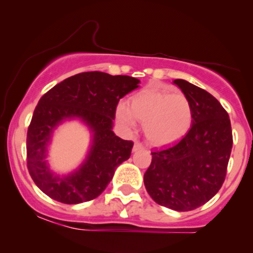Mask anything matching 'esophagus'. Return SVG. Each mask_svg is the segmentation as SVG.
Instances as JSON below:
<instances>
[{
	"label": "esophagus",
	"mask_w": 253,
	"mask_h": 253,
	"mask_svg": "<svg viewBox=\"0 0 253 253\" xmlns=\"http://www.w3.org/2000/svg\"><path fill=\"white\" fill-rule=\"evenodd\" d=\"M140 150H144L143 145H141L140 143H138V141H135L134 146H133V152H136V151H140Z\"/></svg>",
	"instance_id": "34e87169"
}]
</instances>
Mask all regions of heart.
Segmentation results:
<instances>
[{"mask_svg": "<svg viewBox=\"0 0 253 253\" xmlns=\"http://www.w3.org/2000/svg\"><path fill=\"white\" fill-rule=\"evenodd\" d=\"M118 121L126 128H133L135 120L144 124L147 141L153 146H167L182 139L193 123L189 98L182 92L158 90L153 86L141 90L130 98L129 107L119 103Z\"/></svg>", "mask_w": 253, "mask_h": 253, "instance_id": "b5f03b06", "label": "heart"}]
</instances>
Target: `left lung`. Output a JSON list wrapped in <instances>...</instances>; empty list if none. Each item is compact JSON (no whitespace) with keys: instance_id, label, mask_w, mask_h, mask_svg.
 Returning a JSON list of instances; mask_svg holds the SVG:
<instances>
[{"instance_id":"8db88e82","label":"left lung","mask_w":253,"mask_h":253,"mask_svg":"<svg viewBox=\"0 0 253 253\" xmlns=\"http://www.w3.org/2000/svg\"><path fill=\"white\" fill-rule=\"evenodd\" d=\"M193 108L189 132L173 146L152 152L144 184L153 201L177 211L208 202L221 188L231 156L229 117L213 95L184 80H175Z\"/></svg>"}]
</instances>
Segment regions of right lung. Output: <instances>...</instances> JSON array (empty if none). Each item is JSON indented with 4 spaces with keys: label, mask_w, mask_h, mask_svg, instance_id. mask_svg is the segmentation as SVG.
<instances>
[{
    "label": "right lung",
    "mask_w": 253,
    "mask_h": 253,
    "mask_svg": "<svg viewBox=\"0 0 253 253\" xmlns=\"http://www.w3.org/2000/svg\"><path fill=\"white\" fill-rule=\"evenodd\" d=\"M130 76L82 72L58 83L40 98L27 132V168L42 193L66 205L94 200L112 181L115 169L129 158L133 143L113 132L117 106L139 86ZM80 120L92 133L84 163L70 174L58 175L45 159L54 129L65 121Z\"/></svg>",
    "instance_id": "right-lung-1"
}]
</instances>
